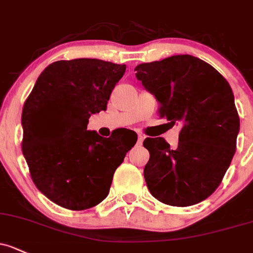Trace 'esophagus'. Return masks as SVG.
I'll return each instance as SVG.
<instances>
[{"label":"esophagus","instance_id":"34e87169","mask_svg":"<svg viewBox=\"0 0 253 253\" xmlns=\"http://www.w3.org/2000/svg\"><path fill=\"white\" fill-rule=\"evenodd\" d=\"M144 135L143 134H138V144H142L143 140H144Z\"/></svg>","mask_w":253,"mask_h":253}]
</instances>
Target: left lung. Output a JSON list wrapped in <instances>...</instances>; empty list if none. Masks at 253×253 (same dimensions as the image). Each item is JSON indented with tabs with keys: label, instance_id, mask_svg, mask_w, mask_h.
I'll return each instance as SVG.
<instances>
[{
	"label": "left lung",
	"instance_id": "left-lung-1",
	"mask_svg": "<svg viewBox=\"0 0 253 253\" xmlns=\"http://www.w3.org/2000/svg\"><path fill=\"white\" fill-rule=\"evenodd\" d=\"M135 78L160 104L161 118L182 126L178 147L147 138L144 178L151 195L185 207L209 198L235 154L240 120L227 80L199 58L172 55L135 66Z\"/></svg>",
	"mask_w": 253,
	"mask_h": 253
}]
</instances>
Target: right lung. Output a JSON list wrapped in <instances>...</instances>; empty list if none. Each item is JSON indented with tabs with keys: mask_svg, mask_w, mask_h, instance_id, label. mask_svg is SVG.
Wrapping results in <instances>:
<instances>
[{
	"mask_svg": "<svg viewBox=\"0 0 253 253\" xmlns=\"http://www.w3.org/2000/svg\"><path fill=\"white\" fill-rule=\"evenodd\" d=\"M125 71V64L80 58L52 63L37 79L21 114V149L37 189L54 204L81 211L102 203L137 142L87 129Z\"/></svg>",
	"mask_w": 253,
	"mask_h": 253,
	"instance_id": "right-lung-1",
	"label": "right lung"
}]
</instances>
